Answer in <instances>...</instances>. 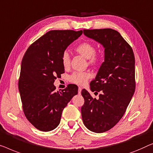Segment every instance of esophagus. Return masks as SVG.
<instances>
[{
	"label": "esophagus",
	"mask_w": 153,
	"mask_h": 153,
	"mask_svg": "<svg viewBox=\"0 0 153 153\" xmlns=\"http://www.w3.org/2000/svg\"><path fill=\"white\" fill-rule=\"evenodd\" d=\"M81 91H82V88L79 87L78 88V94H81Z\"/></svg>",
	"instance_id": "obj_1"
}]
</instances>
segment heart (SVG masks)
Returning <instances> with one entry per match:
<instances>
[{"mask_svg":"<svg viewBox=\"0 0 153 153\" xmlns=\"http://www.w3.org/2000/svg\"><path fill=\"white\" fill-rule=\"evenodd\" d=\"M96 46L90 42H82L77 45L76 51L86 59H88L89 62L91 64H96L99 61V57L96 54ZM71 58L67 52L64 53L62 57V62L65 68L70 66ZM91 77V74L88 72H74L68 77L70 82L77 85H85L88 79Z\"/></svg>","mask_w":153,"mask_h":153,"instance_id":"1","label":"heart"}]
</instances>
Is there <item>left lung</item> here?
I'll return each instance as SVG.
<instances>
[{
	"label": "left lung",
	"mask_w": 153,
	"mask_h": 153,
	"mask_svg": "<svg viewBox=\"0 0 153 153\" xmlns=\"http://www.w3.org/2000/svg\"><path fill=\"white\" fill-rule=\"evenodd\" d=\"M86 36L95 40L105 48V59L90 89L100 92L98 99L86 89L82 96L81 107L85 126L94 132L112 128L126 112L135 91V60L131 46L120 34L110 28L84 30Z\"/></svg>",
	"instance_id": "1"
}]
</instances>
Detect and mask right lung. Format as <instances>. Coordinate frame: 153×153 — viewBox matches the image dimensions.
<instances>
[{
    "label": "right lung",
    "instance_id": "right-lung-1",
    "mask_svg": "<svg viewBox=\"0 0 153 153\" xmlns=\"http://www.w3.org/2000/svg\"><path fill=\"white\" fill-rule=\"evenodd\" d=\"M82 31L51 30L31 44L23 56L19 90L23 112L39 130L48 132L59 124L62 111L77 94L76 85L55 91V79L64 72L62 57Z\"/></svg>",
    "mask_w": 153,
    "mask_h": 153
}]
</instances>
